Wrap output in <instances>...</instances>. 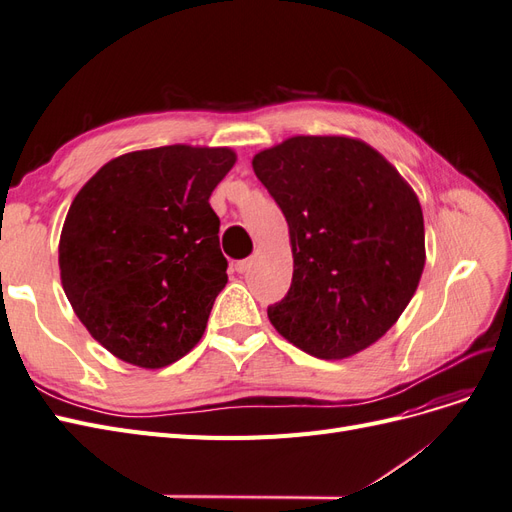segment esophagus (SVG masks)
<instances>
[{
	"mask_svg": "<svg viewBox=\"0 0 512 512\" xmlns=\"http://www.w3.org/2000/svg\"><path fill=\"white\" fill-rule=\"evenodd\" d=\"M252 265H254V260L252 258H245V260H239L237 265H235V271L237 273H247L252 269Z\"/></svg>",
	"mask_w": 512,
	"mask_h": 512,
	"instance_id": "esophagus-1",
	"label": "esophagus"
}]
</instances>
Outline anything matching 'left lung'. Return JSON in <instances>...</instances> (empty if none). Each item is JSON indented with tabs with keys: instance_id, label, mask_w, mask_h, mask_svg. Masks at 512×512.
I'll list each match as a JSON object with an SVG mask.
<instances>
[{
	"instance_id": "obj_1",
	"label": "left lung",
	"mask_w": 512,
	"mask_h": 512,
	"mask_svg": "<svg viewBox=\"0 0 512 512\" xmlns=\"http://www.w3.org/2000/svg\"><path fill=\"white\" fill-rule=\"evenodd\" d=\"M252 166L284 213L294 260L288 294L267 309L275 331L327 361L376 344L425 267L423 209L410 183L350 136H290Z\"/></svg>"
}]
</instances>
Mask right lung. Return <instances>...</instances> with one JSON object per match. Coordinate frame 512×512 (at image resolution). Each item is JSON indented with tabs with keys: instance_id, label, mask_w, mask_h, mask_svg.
<instances>
[{
	"instance_id": "right-lung-1",
	"label": "right lung",
	"mask_w": 512,
	"mask_h": 512,
	"mask_svg": "<svg viewBox=\"0 0 512 512\" xmlns=\"http://www.w3.org/2000/svg\"><path fill=\"white\" fill-rule=\"evenodd\" d=\"M235 162L230 147L130 151L74 196L59 237L61 286L117 359L160 369L203 337L228 282L209 196Z\"/></svg>"
}]
</instances>
